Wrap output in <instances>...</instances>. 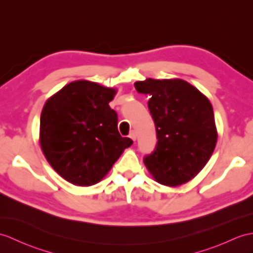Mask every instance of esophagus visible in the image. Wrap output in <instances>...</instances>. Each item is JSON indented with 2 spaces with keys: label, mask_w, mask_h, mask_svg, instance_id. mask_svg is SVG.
<instances>
[{
  "label": "esophagus",
  "mask_w": 253,
  "mask_h": 253,
  "mask_svg": "<svg viewBox=\"0 0 253 253\" xmlns=\"http://www.w3.org/2000/svg\"><path fill=\"white\" fill-rule=\"evenodd\" d=\"M129 137H130L133 141H136L137 140V132L134 131V130L130 131V133H129Z\"/></svg>",
  "instance_id": "esophagus-1"
}]
</instances>
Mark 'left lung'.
Listing matches in <instances>:
<instances>
[{
	"label": "left lung",
	"mask_w": 253,
	"mask_h": 253,
	"mask_svg": "<svg viewBox=\"0 0 253 253\" xmlns=\"http://www.w3.org/2000/svg\"><path fill=\"white\" fill-rule=\"evenodd\" d=\"M150 96L156 128L155 150L143 158L158 183L178 186L192 180L208 163L216 144L213 109L197 88L179 79L136 82Z\"/></svg>",
	"instance_id": "1"
}]
</instances>
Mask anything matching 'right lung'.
<instances>
[{
	"mask_svg": "<svg viewBox=\"0 0 253 253\" xmlns=\"http://www.w3.org/2000/svg\"><path fill=\"white\" fill-rule=\"evenodd\" d=\"M116 90L75 81L47 100L40 122V143L50 166L70 183H98L132 140L117 129L110 108Z\"/></svg>",
	"mask_w": 253,
	"mask_h": 253,
	"instance_id": "1",
	"label": "right lung"
}]
</instances>
